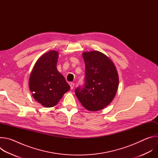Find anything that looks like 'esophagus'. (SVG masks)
Instances as JSON below:
<instances>
[{
	"label": "esophagus",
	"instance_id": "esophagus-1",
	"mask_svg": "<svg viewBox=\"0 0 158 158\" xmlns=\"http://www.w3.org/2000/svg\"><path fill=\"white\" fill-rule=\"evenodd\" d=\"M70 86H71V89H74V83H71V84H70Z\"/></svg>",
	"mask_w": 158,
	"mask_h": 158
}]
</instances>
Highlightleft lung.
<instances>
[{"label": "left lung", "mask_w": 158, "mask_h": 158, "mask_svg": "<svg viewBox=\"0 0 158 158\" xmlns=\"http://www.w3.org/2000/svg\"><path fill=\"white\" fill-rule=\"evenodd\" d=\"M85 65V84L75 94L81 104L89 111L100 110L114 98L119 85L116 67L104 54L93 51L84 52Z\"/></svg>", "instance_id": "8db88e82"}]
</instances>
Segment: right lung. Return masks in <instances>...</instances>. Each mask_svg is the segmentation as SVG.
<instances>
[{"instance_id":"add662e5","label":"right lung","mask_w":158,"mask_h":158,"mask_svg":"<svg viewBox=\"0 0 158 158\" xmlns=\"http://www.w3.org/2000/svg\"><path fill=\"white\" fill-rule=\"evenodd\" d=\"M59 52L51 50L41 56L31 73L29 87L34 99L45 107L55 106L71 89L57 69Z\"/></svg>"}]
</instances>
